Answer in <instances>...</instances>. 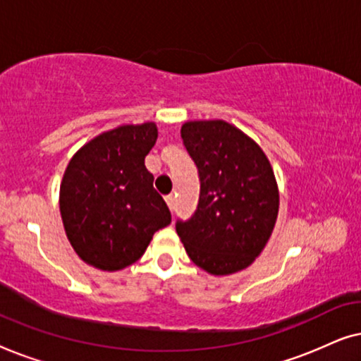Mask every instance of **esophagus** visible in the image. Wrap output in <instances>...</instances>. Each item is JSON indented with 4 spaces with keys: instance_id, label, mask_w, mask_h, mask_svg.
Wrapping results in <instances>:
<instances>
[{
    "instance_id": "34e87169",
    "label": "esophagus",
    "mask_w": 361,
    "mask_h": 361,
    "mask_svg": "<svg viewBox=\"0 0 361 361\" xmlns=\"http://www.w3.org/2000/svg\"><path fill=\"white\" fill-rule=\"evenodd\" d=\"M166 204H167V207H169L171 210H174V205H176L174 195H167V197H166Z\"/></svg>"
}]
</instances>
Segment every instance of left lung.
Instances as JSON below:
<instances>
[{"instance_id": "left-lung-1", "label": "left lung", "mask_w": 361, "mask_h": 361, "mask_svg": "<svg viewBox=\"0 0 361 361\" xmlns=\"http://www.w3.org/2000/svg\"><path fill=\"white\" fill-rule=\"evenodd\" d=\"M180 137L199 172V204L176 221L187 255L210 274L253 263L273 233L279 194L261 147L228 123L189 121Z\"/></svg>"}]
</instances>
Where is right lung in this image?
Instances as JSON below:
<instances>
[{
	"label": "right lung",
	"mask_w": 361,
	"mask_h": 361,
	"mask_svg": "<svg viewBox=\"0 0 361 361\" xmlns=\"http://www.w3.org/2000/svg\"><path fill=\"white\" fill-rule=\"evenodd\" d=\"M154 123L120 126L87 142L68 162L61 185L67 238L85 263L116 271L136 263L152 235L171 224L145 157Z\"/></svg>",
	"instance_id": "add662e5"
}]
</instances>
